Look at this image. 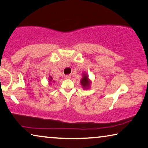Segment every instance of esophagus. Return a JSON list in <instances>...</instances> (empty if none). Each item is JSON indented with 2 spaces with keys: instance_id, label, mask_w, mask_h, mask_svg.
I'll list each match as a JSON object with an SVG mask.
<instances>
[{
  "instance_id": "esophagus-1",
  "label": "esophagus",
  "mask_w": 148,
  "mask_h": 148,
  "mask_svg": "<svg viewBox=\"0 0 148 148\" xmlns=\"http://www.w3.org/2000/svg\"><path fill=\"white\" fill-rule=\"evenodd\" d=\"M71 75H70V74H67V75H65V76H64V77L66 79H70V78H71Z\"/></svg>"
}]
</instances>
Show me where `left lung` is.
Segmentation results:
<instances>
[{"label": "left lung", "mask_w": 148, "mask_h": 148, "mask_svg": "<svg viewBox=\"0 0 148 148\" xmlns=\"http://www.w3.org/2000/svg\"><path fill=\"white\" fill-rule=\"evenodd\" d=\"M81 84L84 88H87V87H89L90 84V81L89 80L88 77H87L86 74H84L83 78L81 80Z\"/></svg>", "instance_id": "obj_1"}]
</instances>
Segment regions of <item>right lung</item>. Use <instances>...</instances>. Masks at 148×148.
Listing matches in <instances>:
<instances>
[{
    "label": "right lung",
    "instance_id": "add662e5",
    "mask_svg": "<svg viewBox=\"0 0 148 148\" xmlns=\"http://www.w3.org/2000/svg\"><path fill=\"white\" fill-rule=\"evenodd\" d=\"M49 79V82H51V81H52V77H51V76H50ZM53 82H54V81H53Z\"/></svg>",
    "mask_w": 148,
    "mask_h": 148
}]
</instances>
